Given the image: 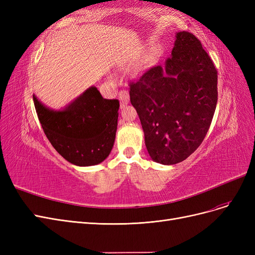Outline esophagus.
<instances>
[{
  "label": "esophagus",
  "instance_id": "esophagus-1",
  "mask_svg": "<svg viewBox=\"0 0 255 255\" xmlns=\"http://www.w3.org/2000/svg\"><path fill=\"white\" fill-rule=\"evenodd\" d=\"M119 100H120V105L121 107L126 106L129 101V95L128 90H121L119 92Z\"/></svg>",
  "mask_w": 255,
  "mask_h": 255
}]
</instances>
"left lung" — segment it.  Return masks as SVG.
<instances>
[{
  "label": "left lung",
  "mask_w": 255,
  "mask_h": 255,
  "mask_svg": "<svg viewBox=\"0 0 255 255\" xmlns=\"http://www.w3.org/2000/svg\"><path fill=\"white\" fill-rule=\"evenodd\" d=\"M217 69L201 41L183 30L164 67H151L129 82L130 103L153 160L177 164L202 143L217 105Z\"/></svg>",
  "instance_id": "obj_1"
}]
</instances>
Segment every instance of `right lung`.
I'll return each instance as SVG.
<instances>
[{"instance_id":"add662e5","label":"right lung","mask_w":255,"mask_h":255,"mask_svg":"<svg viewBox=\"0 0 255 255\" xmlns=\"http://www.w3.org/2000/svg\"><path fill=\"white\" fill-rule=\"evenodd\" d=\"M38 119L51 144L69 163L98 165L110 155L118 123L119 101L90 87L66 110L54 112L33 96Z\"/></svg>"}]
</instances>
